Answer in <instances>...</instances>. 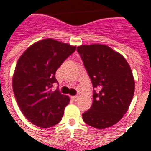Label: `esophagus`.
Segmentation results:
<instances>
[{"label":"esophagus","mask_w":151,"mask_h":151,"mask_svg":"<svg viewBox=\"0 0 151 151\" xmlns=\"http://www.w3.org/2000/svg\"><path fill=\"white\" fill-rule=\"evenodd\" d=\"M78 98H79V97L78 96H71V99L73 100V101H77Z\"/></svg>","instance_id":"34e87169"}]
</instances>
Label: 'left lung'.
I'll return each instance as SVG.
<instances>
[{"mask_svg": "<svg viewBox=\"0 0 151 151\" xmlns=\"http://www.w3.org/2000/svg\"><path fill=\"white\" fill-rule=\"evenodd\" d=\"M77 51L96 88L83 119L96 129L111 127L128 111L133 98L135 82L130 66L124 57L105 45H83Z\"/></svg>", "mask_w": 151, "mask_h": 151, "instance_id": "left-lung-1", "label": "left lung"}]
</instances>
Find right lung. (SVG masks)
<instances>
[{
	"mask_svg": "<svg viewBox=\"0 0 151 151\" xmlns=\"http://www.w3.org/2000/svg\"><path fill=\"white\" fill-rule=\"evenodd\" d=\"M76 46L48 38L28 47L19 58L13 75V90L22 113L32 124L50 128L58 124L70 98L50 88L55 73Z\"/></svg>",
	"mask_w": 151,
	"mask_h": 151,
	"instance_id": "right-lung-1",
	"label": "right lung"
}]
</instances>
